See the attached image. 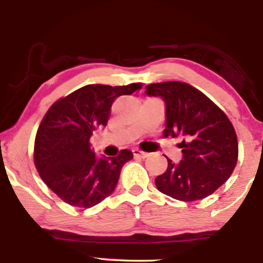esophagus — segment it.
I'll return each mask as SVG.
<instances>
[{"instance_id":"34e87169","label":"esophagus","mask_w":263,"mask_h":263,"mask_svg":"<svg viewBox=\"0 0 263 263\" xmlns=\"http://www.w3.org/2000/svg\"><path fill=\"white\" fill-rule=\"evenodd\" d=\"M132 152H134V156L135 157H138V158H147V157H148V153L142 152V151L138 149V148L132 149Z\"/></svg>"}]
</instances>
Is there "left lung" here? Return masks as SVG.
I'll return each mask as SVG.
<instances>
[{
    "label": "left lung",
    "mask_w": 263,
    "mask_h": 263,
    "mask_svg": "<svg viewBox=\"0 0 263 263\" xmlns=\"http://www.w3.org/2000/svg\"><path fill=\"white\" fill-rule=\"evenodd\" d=\"M146 93L164 101V137H183L182 161L165 157L168 167L156 178L157 189L182 201L209 197L237 163V137L230 120L206 95L182 81L149 84Z\"/></svg>",
    "instance_id": "1"
}]
</instances>
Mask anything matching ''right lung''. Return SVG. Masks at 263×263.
<instances>
[{
	"mask_svg": "<svg viewBox=\"0 0 263 263\" xmlns=\"http://www.w3.org/2000/svg\"><path fill=\"white\" fill-rule=\"evenodd\" d=\"M141 87L140 83L91 84L55 101L44 115L34 141V164L43 182L66 204L86 209L112 194L123 164L134 155L122 149L116 157H98L90 137L107 125L119 96Z\"/></svg>",
	"mask_w": 263,
	"mask_h": 263,
	"instance_id": "add662e5",
	"label": "right lung"
}]
</instances>
